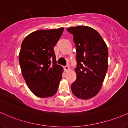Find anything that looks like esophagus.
Returning a JSON list of instances; mask_svg holds the SVG:
<instances>
[{
	"label": "esophagus",
	"instance_id": "obj_1",
	"mask_svg": "<svg viewBox=\"0 0 128 128\" xmlns=\"http://www.w3.org/2000/svg\"><path fill=\"white\" fill-rule=\"evenodd\" d=\"M64 71H68V70H70V66H69V65L65 66L64 67Z\"/></svg>",
	"mask_w": 128,
	"mask_h": 128
}]
</instances>
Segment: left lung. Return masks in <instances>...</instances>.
Masks as SVG:
<instances>
[{"mask_svg": "<svg viewBox=\"0 0 128 128\" xmlns=\"http://www.w3.org/2000/svg\"><path fill=\"white\" fill-rule=\"evenodd\" d=\"M67 30L73 35L77 51V78L71 91L78 98L88 100L102 86L108 67V50L100 34L91 27L77 26Z\"/></svg>", "mask_w": 128, "mask_h": 128, "instance_id": "1", "label": "left lung"}]
</instances>
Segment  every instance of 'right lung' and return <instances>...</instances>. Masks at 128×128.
I'll return each instance as SVG.
<instances>
[{
	"instance_id": "1",
	"label": "right lung",
	"mask_w": 128,
	"mask_h": 128,
	"mask_svg": "<svg viewBox=\"0 0 128 128\" xmlns=\"http://www.w3.org/2000/svg\"><path fill=\"white\" fill-rule=\"evenodd\" d=\"M64 28L40 30L24 38L18 56L22 74L35 96L46 98L55 95L64 70L56 64L54 47Z\"/></svg>"
}]
</instances>
